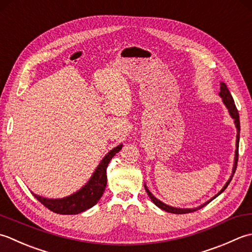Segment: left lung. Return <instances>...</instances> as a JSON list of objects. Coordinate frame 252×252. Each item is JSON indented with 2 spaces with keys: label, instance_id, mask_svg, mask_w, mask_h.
<instances>
[{
  "label": "left lung",
  "instance_id": "8db88e82",
  "mask_svg": "<svg viewBox=\"0 0 252 252\" xmlns=\"http://www.w3.org/2000/svg\"><path fill=\"white\" fill-rule=\"evenodd\" d=\"M219 95H220V97H222L223 103H224V105H225V106H226V109H227V111H228V113H229L230 117H232V119L234 120L235 127H236V129H237V136H236V150H235V158H234V166H233L232 175H230L229 179H228V181L226 182V184L224 185V187H223L222 189H220V191L219 193L215 194V196H214V197H212V198L210 199V200H208L207 202L202 203L201 205H199V207H197V208H191V209H190V208H186V209H182V208H174V207H171V205L165 204L164 202H162L161 200H158V199H157L155 196H153V194L150 192V190H149V189H148L147 185L145 184V189H146V191H147V193H148L149 198L151 199V201H152L153 203H155V204L157 205V207H158L160 209L164 210V211H166V212H171V213H174V214H186V213H191V212L197 211V210L203 208L204 205H207L208 203L211 202L213 199H215V198H217L218 196H220V194L222 193V192L225 190V189L227 188L228 184L230 183V181H232V178H233L234 174H235V171H236V167H237V162H238V147H239V132H240L239 114H238L237 107H236V105H235V102H234L233 96H232V94H230V92H229V90H228V88H227V86H226V84H225V83H220Z\"/></svg>",
  "mask_w": 252,
  "mask_h": 252
}]
</instances>
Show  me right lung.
<instances>
[{
	"instance_id": "obj_1",
	"label": "right lung",
	"mask_w": 252,
	"mask_h": 252,
	"mask_svg": "<svg viewBox=\"0 0 252 252\" xmlns=\"http://www.w3.org/2000/svg\"><path fill=\"white\" fill-rule=\"evenodd\" d=\"M123 148V145H119L113 148L107 155L102 158L99 165L85 186L79 190L71 193L70 196L60 199H49L41 197L39 194L32 192L34 198H37L45 208L59 214H78L94 207L97 203L103 194L106 187V168L112 158L114 157Z\"/></svg>"
}]
</instances>
